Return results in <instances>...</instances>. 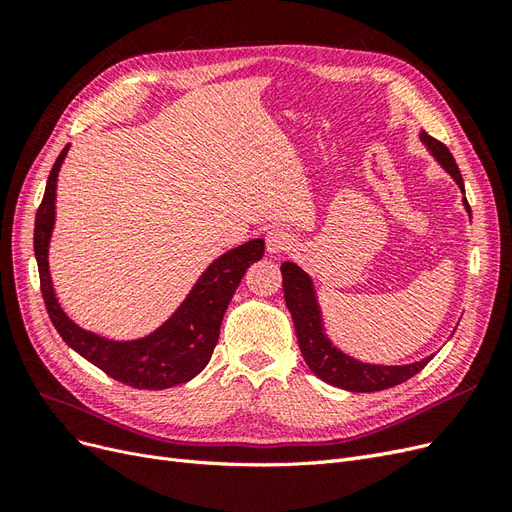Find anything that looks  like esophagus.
<instances>
[{
	"mask_svg": "<svg viewBox=\"0 0 512 512\" xmlns=\"http://www.w3.org/2000/svg\"><path fill=\"white\" fill-rule=\"evenodd\" d=\"M294 243V237L292 232L284 226H273L269 232H267V250L271 254H282V252H288L290 247Z\"/></svg>",
	"mask_w": 512,
	"mask_h": 512,
	"instance_id": "1",
	"label": "esophagus"
}]
</instances>
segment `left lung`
Wrapping results in <instances>:
<instances>
[{"mask_svg":"<svg viewBox=\"0 0 512 512\" xmlns=\"http://www.w3.org/2000/svg\"><path fill=\"white\" fill-rule=\"evenodd\" d=\"M421 138L433 156H436V160L446 168V173L457 181V185L463 192V179L455 164L453 153L448 151L444 143L436 141V138L429 136L427 132H421ZM463 205H466L470 213V205L466 198H463ZM282 282H284L286 307L290 309L301 354L307 367L312 369L320 380L352 393H374V391L391 389V386L410 380L431 361V356H427V359L416 361L412 365L389 367V365H367L352 359V356L339 352L329 342V337L324 335L320 309H318V301H316L314 286H312V280H309V275L294 265V262H282Z\"/></svg>","mask_w":512,"mask_h":512,"instance_id":"8db88e82","label":"left lung"}]
</instances>
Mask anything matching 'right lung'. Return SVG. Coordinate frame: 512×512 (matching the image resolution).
Returning <instances> with one entry per match:
<instances>
[{"instance_id":"obj_1","label":"right lung","mask_w":512,"mask_h":512,"mask_svg":"<svg viewBox=\"0 0 512 512\" xmlns=\"http://www.w3.org/2000/svg\"><path fill=\"white\" fill-rule=\"evenodd\" d=\"M68 153V145L55 160L44 198L36 213L34 252L40 271V290L57 333L89 363L111 378L134 389L162 391L192 380L203 371L218 344L226 307L241 284L247 267L265 256V241H247L220 256L200 275V280L158 331L134 342H113L74 324L57 303L49 273V241L55 224L57 173Z\"/></svg>"}]
</instances>
